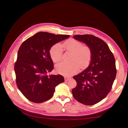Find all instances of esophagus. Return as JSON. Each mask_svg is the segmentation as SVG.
<instances>
[{"label": "esophagus", "instance_id": "1", "mask_svg": "<svg viewBox=\"0 0 128 128\" xmlns=\"http://www.w3.org/2000/svg\"><path fill=\"white\" fill-rule=\"evenodd\" d=\"M71 77H68V76H65L64 77V79H65V81H68V80H69L70 79H71Z\"/></svg>", "mask_w": 128, "mask_h": 128}]
</instances>
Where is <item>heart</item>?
Wrapping results in <instances>:
<instances>
[{"mask_svg": "<svg viewBox=\"0 0 128 128\" xmlns=\"http://www.w3.org/2000/svg\"><path fill=\"white\" fill-rule=\"evenodd\" d=\"M63 47L68 53L72 54L69 63H61L56 66V71L59 74L70 76L78 72L81 67H86L92 58V50L90 47L75 40L71 39L65 42ZM62 46L57 44L53 46L50 50V53L52 61L54 63L59 62L62 57Z\"/></svg>", "mask_w": 128, "mask_h": 128, "instance_id": "heart-1", "label": "heart"}]
</instances>
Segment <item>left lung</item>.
<instances>
[{
    "mask_svg": "<svg viewBox=\"0 0 128 128\" xmlns=\"http://www.w3.org/2000/svg\"><path fill=\"white\" fill-rule=\"evenodd\" d=\"M74 38L89 46L92 58L88 66L74 76L77 82L72 93L74 99L86 105H94L110 92L116 74V60L108 45L92 35H76Z\"/></svg>",
    "mask_w": 128,
    "mask_h": 128,
    "instance_id": "obj_1",
    "label": "left lung"
}]
</instances>
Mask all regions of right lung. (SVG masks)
Here are the masks:
<instances>
[{
  "label": "right lung",
  "mask_w": 128,
  "mask_h": 128,
  "mask_svg": "<svg viewBox=\"0 0 128 128\" xmlns=\"http://www.w3.org/2000/svg\"><path fill=\"white\" fill-rule=\"evenodd\" d=\"M69 36L40 32L20 46L14 64L16 83L29 101L40 103L49 100L54 95L55 87L64 82L61 75L47 74L54 69L50 50L52 46Z\"/></svg>",
  "instance_id": "1"
}]
</instances>
